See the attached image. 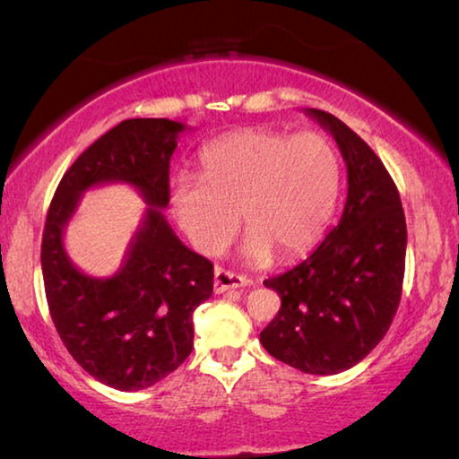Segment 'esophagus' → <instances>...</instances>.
Returning <instances> with one entry per match:
<instances>
[{
	"mask_svg": "<svg viewBox=\"0 0 459 459\" xmlns=\"http://www.w3.org/2000/svg\"><path fill=\"white\" fill-rule=\"evenodd\" d=\"M250 280L242 278V275H236L231 272H225V269L217 267L215 269V281H212V288H215L217 294L221 292H228V290H234V288H242V286H248Z\"/></svg>",
	"mask_w": 459,
	"mask_h": 459,
	"instance_id": "34e87169",
	"label": "esophagus"
}]
</instances>
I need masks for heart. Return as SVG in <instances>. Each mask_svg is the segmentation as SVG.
<instances>
[{
	"instance_id": "b5f03b06",
	"label": "heart",
	"mask_w": 459,
	"mask_h": 459,
	"mask_svg": "<svg viewBox=\"0 0 459 459\" xmlns=\"http://www.w3.org/2000/svg\"><path fill=\"white\" fill-rule=\"evenodd\" d=\"M200 178L179 175L171 206L194 248L217 255L238 230V212L248 234L244 259L269 263L305 253L322 236L334 211L341 165L322 134L288 135L256 127L211 142L200 152Z\"/></svg>"
}]
</instances>
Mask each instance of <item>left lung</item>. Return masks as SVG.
I'll use <instances>...</instances> for the list:
<instances>
[{"label":"left lung","instance_id":"8db88e82","mask_svg":"<svg viewBox=\"0 0 459 459\" xmlns=\"http://www.w3.org/2000/svg\"><path fill=\"white\" fill-rule=\"evenodd\" d=\"M307 115L341 148L347 203L303 263L263 281L281 307L261 344L300 372L330 376L359 363L391 328L403 290L407 228L397 186L374 150L330 112Z\"/></svg>","mask_w":459,"mask_h":459}]
</instances>
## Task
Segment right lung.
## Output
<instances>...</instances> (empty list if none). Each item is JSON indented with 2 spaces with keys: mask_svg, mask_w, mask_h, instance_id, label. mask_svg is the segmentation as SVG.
I'll return each instance as SVG.
<instances>
[{
  "mask_svg": "<svg viewBox=\"0 0 459 459\" xmlns=\"http://www.w3.org/2000/svg\"><path fill=\"white\" fill-rule=\"evenodd\" d=\"M186 125L127 118L91 143L60 179L41 240L49 316L73 359L118 391H142L175 372L194 347L192 313L212 294V263L175 236L169 162ZM134 185L149 204L122 269L91 279L67 259L61 234L80 194L93 185Z\"/></svg>",
  "mask_w": 459,
  "mask_h": 459,
  "instance_id": "right-lung-1",
  "label": "right lung"
}]
</instances>
